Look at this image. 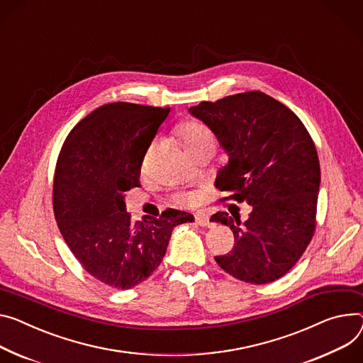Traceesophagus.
<instances>
[{"label": "esophagus", "mask_w": 363, "mask_h": 363, "mask_svg": "<svg viewBox=\"0 0 363 363\" xmlns=\"http://www.w3.org/2000/svg\"><path fill=\"white\" fill-rule=\"evenodd\" d=\"M194 219H196V224L201 227L209 225V216L205 212H198L196 215H194Z\"/></svg>", "instance_id": "esophagus-1"}]
</instances>
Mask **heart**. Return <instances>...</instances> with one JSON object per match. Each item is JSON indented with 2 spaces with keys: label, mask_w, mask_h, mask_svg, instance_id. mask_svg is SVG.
<instances>
[{
  "label": "heart",
  "mask_w": 363,
  "mask_h": 363,
  "mask_svg": "<svg viewBox=\"0 0 363 363\" xmlns=\"http://www.w3.org/2000/svg\"><path fill=\"white\" fill-rule=\"evenodd\" d=\"M176 133L186 151H190L194 147H198L206 141H213L211 130L198 121H186L179 123L176 128ZM182 199L186 203H194L196 202V194L193 193L184 194V196H182Z\"/></svg>",
  "instance_id": "1"
}]
</instances>
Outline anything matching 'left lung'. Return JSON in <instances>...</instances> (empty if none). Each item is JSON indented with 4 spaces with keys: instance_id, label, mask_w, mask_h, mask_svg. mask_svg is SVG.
Returning <instances> with one entry per match:
<instances>
[{
    "instance_id": "8db88e82",
    "label": "left lung",
    "mask_w": 363,
    "mask_h": 363,
    "mask_svg": "<svg viewBox=\"0 0 363 363\" xmlns=\"http://www.w3.org/2000/svg\"><path fill=\"white\" fill-rule=\"evenodd\" d=\"M189 111L230 157L215 182L228 193L222 201L252 206L244 222L238 212L212 215L235 240L216 263L247 284L276 281L294 267L315 231L320 161L311 135L291 108L262 91L201 101Z\"/></svg>"
}]
</instances>
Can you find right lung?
Returning <instances> with one entry per match:
<instances>
[{"mask_svg":"<svg viewBox=\"0 0 363 363\" xmlns=\"http://www.w3.org/2000/svg\"><path fill=\"white\" fill-rule=\"evenodd\" d=\"M170 107L108 103L79 121L61 148L52 202L58 228L93 277L115 289H130L162 262L173 228L193 215L167 209L133 222L125 193L139 187L147 150Z\"/></svg>","mask_w":363,"mask_h":363,"instance_id":"obj_1","label":"right lung"}]
</instances>
